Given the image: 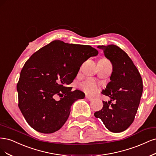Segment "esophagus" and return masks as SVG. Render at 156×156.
Masks as SVG:
<instances>
[{"label":"esophagus","instance_id":"obj_1","mask_svg":"<svg viewBox=\"0 0 156 156\" xmlns=\"http://www.w3.org/2000/svg\"><path fill=\"white\" fill-rule=\"evenodd\" d=\"M85 98H86L87 100H89V101H91V100H93V98H92L91 97H89V96H87V95L85 96Z\"/></svg>","mask_w":156,"mask_h":156}]
</instances>
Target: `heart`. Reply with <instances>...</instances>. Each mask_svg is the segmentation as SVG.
<instances>
[{
	"mask_svg": "<svg viewBox=\"0 0 156 156\" xmlns=\"http://www.w3.org/2000/svg\"><path fill=\"white\" fill-rule=\"evenodd\" d=\"M80 88L87 94H94L97 92L98 90L97 82L93 79H87L85 81H83L80 83Z\"/></svg>",
	"mask_w": 156,
	"mask_h": 156,
	"instance_id": "b5f03b06",
	"label": "heart"
}]
</instances>
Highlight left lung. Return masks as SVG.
Segmentation results:
<instances>
[{"label":"left lung","instance_id":"obj_1","mask_svg":"<svg viewBox=\"0 0 156 156\" xmlns=\"http://www.w3.org/2000/svg\"><path fill=\"white\" fill-rule=\"evenodd\" d=\"M113 65L110 81L102 93L109 97L103 108L94 115L105 128L114 133L122 132L133 122L143 93L142 78L132 60L117 45L98 46ZM112 101L115 104H111Z\"/></svg>","mask_w":156,"mask_h":156}]
</instances>
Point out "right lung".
Wrapping results in <instances>:
<instances>
[{"label": "right lung", "mask_w": 156, "mask_h": 156, "mask_svg": "<svg viewBox=\"0 0 156 156\" xmlns=\"http://www.w3.org/2000/svg\"><path fill=\"white\" fill-rule=\"evenodd\" d=\"M98 54L89 45L55 40L33 54L23 67L17 85L19 108L37 132L52 133L67 121L73 104L85 97L80 90L68 87L80 68ZM62 98L58 101L54 97Z\"/></svg>", "instance_id": "right-lung-1"}]
</instances>
